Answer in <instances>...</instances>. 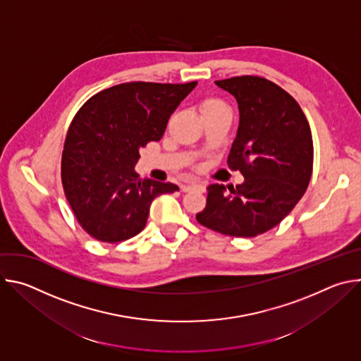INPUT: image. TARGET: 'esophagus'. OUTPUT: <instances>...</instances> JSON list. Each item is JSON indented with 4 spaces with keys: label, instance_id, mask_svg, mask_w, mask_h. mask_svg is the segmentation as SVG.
Masks as SVG:
<instances>
[{
    "label": "esophagus",
    "instance_id": "obj_1",
    "mask_svg": "<svg viewBox=\"0 0 361 361\" xmlns=\"http://www.w3.org/2000/svg\"><path fill=\"white\" fill-rule=\"evenodd\" d=\"M192 190H202V185L198 184V183H190V184H183L181 185V191H184V192H188V191H192Z\"/></svg>",
    "mask_w": 361,
    "mask_h": 361
}]
</instances>
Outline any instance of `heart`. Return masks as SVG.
<instances>
[{"label": "heart", "instance_id": "b5f03b06", "mask_svg": "<svg viewBox=\"0 0 361 361\" xmlns=\"http://www.w3.org/2000/svg\"><path fill=\"white\" fill-rule=\"evenodd\" d=\"M216 110H227V106L219 98H205L201 102V114Z\"/></svg>", "mask_w": 361, "mask_h": 361}]
</instances>
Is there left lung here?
<instances>
[{
	"mask_svg": "<svg viewBox=\"0 0 361 361\" xmlns=\"http://www.w3.org/2000/svg\"><path fill=\"white\" fill-rule=\"evenodd\" d=\"M216 84L238 102L240 124L227 164L244 176L235 187H207L197 221L233 237L263 234L290 214L313 173V137L298 102L273 81L241 75Z\"/></svg>",
	"mask_w": 361,
	"mask_h": 361,
	"instance_id": "obj_1",
	"label": "left lung"
}]
</instances>
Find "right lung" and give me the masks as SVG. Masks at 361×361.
<instances>
[{
	"label": "right lung",
	"instance_id": "add662e5",
	"mask_svg": "<svg viewBox=\"0 0 361 361\" xmlns=\"http://www.w3.org/2000/svg\"><path fill=\"white\" fill-rule=\"evenodd\" d=\"M197 81L124 82L92 95L74 116L64 142L61 181L78 224L95 240L118 243L137 235L151 201L178 191L171 183L134 171L140 148L159 141Z\"/></svg>",
	"mask_w": 361,
	"mask_h": 361
}]
</instances>
